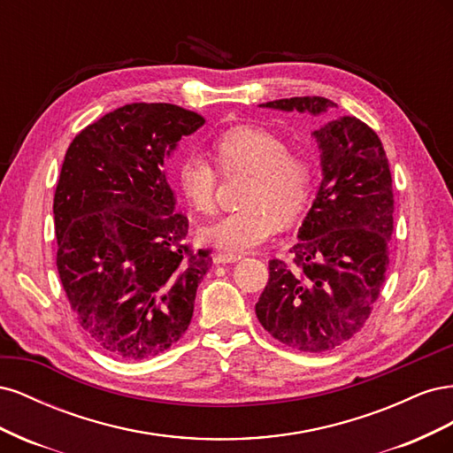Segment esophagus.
<instances>
[{"label":"esophagus","instance_id":"obj_1","mask_svg":"<svg viewBox=\"0 0 453 453\" xmlns=\"http://www.w3.org/2000/svg\"><path fill=\"white\" fill-rule=\"evenodd\" d=\"M242 257L240 255H234V253H217L213 257V260L217 265H232V263H238Z\"/></svg>","mask_w":453,"mask_h":453}]
</instances>
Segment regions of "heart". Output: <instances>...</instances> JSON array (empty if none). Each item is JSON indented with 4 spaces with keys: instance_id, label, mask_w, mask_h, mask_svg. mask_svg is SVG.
<instances>
[{
    "instance_id": "heart-1",
    "label": "heart",
    "mask_w": 453,
    "mask_h": 453,
    "mask_svg": "<svg viewBox=\"0 0 453 453\" xmlns=\"http://www.w3.org/2000/svg\"><path fill=\"white\" fill-rule=\"evenodd\" d=\"M213 157L225 173H251L243 196L248 208L200 228V238L213 248L230 253L255 250L276 236L283 221H295L308 208L315 183L313 162L303 153H291L280 134L251 125L228 128L215 138ZM217 180L213 164L200 155L183 158L175 173L181 198L198 213L215 210Z\"/></svg>"
}]
</instances>
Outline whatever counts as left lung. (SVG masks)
<instances>
[{
	"label": "left lung",
	"instance_id": "8db88e82",
	"mask_svg": "<svg viewBox=\"0 0 453 453\" xmlns=\"http://www.w3.org/2000/svg\"><path fill=\"white\" fill-rule=\"evenodd\" d=\"M260 105L328 115L313 130L323 180L291 248L295 266L270 260L255 313L281 344L308 353L334 349L361 331L386 281L393 234L389 162L372 128L357 117H336V104L321 96Z\"/></svg>",
	"mask_w": 453,
	"mask_h": 453
}]
</instances>
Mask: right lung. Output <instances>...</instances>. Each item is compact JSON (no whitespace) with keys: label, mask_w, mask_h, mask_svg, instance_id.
Segmentation results:
<instances>
[{"label":"right lung","mask_w":453,"mask_h":453,"mask_svg":"<svg viewBox=\"0 0 453 453\" xmlns=\"http://www.w3.org/2000/svg\"><path fill=\"white\" fill-rule=\"evenodd\" d=\"M203 117L172 104H128L81 130L54 193L57 266L75 319L96 346L142 361L188 328L208 250L185 238L168 158Z\"/></svg>","instance_id":"add662e5"}]
</instances>
